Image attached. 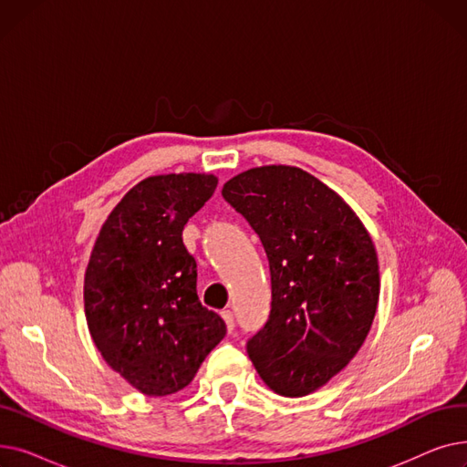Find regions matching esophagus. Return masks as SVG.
<instances>
[{"label": "esophagus", "mask_w": 467, "mask_h": 467, "mask_svg": "<svg viewBox=\"0 0 467 467\" xmlns=\"http://www.w3.org/2000/svg\"><path fill=\"white\" fill-rule=\"evenodd\" d=\"M221 317H223V320H225L227 329L231 333L234 329V316H233V312L231 310H223V312H221Z\"/></svg>", "instance_id": "obj_1"}]
</instances>
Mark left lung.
<instances>
[{
  "mask_svg": "<svg viewBox=\"0 0 467 467\" xmlns=\"http://www.w3.org/2000/svg\"><path fill=\"white\" fill-rule=\"evenodd\" d=\"M221 194L248 219L271 265L273 308L248 356L275 394L308 396L345 369L373 326V238L338 192L297 166L250 168Z\"/></svg>",
  "mask_w": 467,
  "mask_h": 467,
  "instance_id": "obj_1",
  "label": "left lung"
}]
</instances>
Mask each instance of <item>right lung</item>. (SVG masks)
<instances>
[{
	"instance_id": "right-lung-1",
	"label": "right lung",
	"mask_w": 467,
	"mask_h": 467,
	"mask_svg": "<svg viewBox=\"0 0 467 467\" xmlns=\"http://www.w3.org/2000/svg\"><path fill=\"white\" fill-rule=\"evenodd\" d=\"M217 187L213 174L141 180L111 210L85 273V316L106 363L145 396L191 384L225 337L196 296V261L183 227Z\"/></svg>"
}]
</instances>
